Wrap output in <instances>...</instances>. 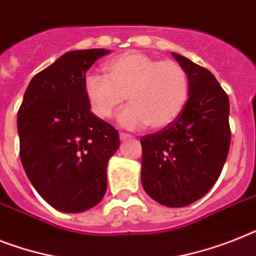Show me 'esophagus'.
<instances>
[{
  "label": "esophagus",
  "mask_w": 256,
  "mask_h": 256,
  "mask_svg": "<svg viewBox=\"0 0 256 256\" xmlns=\"http://www.w3.org/2000/svg\"><path fill=\"white\" fill-rule=\"evenodd\" d=\"M130 138H133V137L130 134H128V133H120V140L122 141L130 140Z\"/></svg>",
  "instance_id": "obj_1"
}]
</instances>
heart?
Wrapping results in <instances>:
<instances>
[{"label":"heart","instance_id":"heart-1","mask_svg":"<svg viewBox=\"0 0 256 256\" xmlns=\"http://www.w3.org/2000/svg\"><path fill=\"white\" fill-rule=\"evenodd\" d=\"M103 69L106 77L88 74L84 81L88 106L99 119H111L126 96L130 106L118 118L124 128L148 124L162 130L178 119L187 103L188 77L176 61L128 50L106 61Z\"/></svg>","mask_w":256,"mask_h":256}]
</instances>
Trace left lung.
Here are the masks:
<instances>
[{
	"label": "left lung",
	"instance_id": "obj_1",
	"mask_svg": "<svg viewBox=\"0 0 256 256\" xmlns=\"http://www.w3.org/2000/svg\"><path fill=\"white\" fill-rule=\"evenodd\" d=\"M171 54L187 73L188 99L174 123L141 137V183L153 200L180 208L206 195L222 171L230 108L226 92L208 69Z\"/></svg>",
	"mask_w": 256,
	"mask_h": 256
}]
</instances>
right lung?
<instances>
[{
    "instance_id": "1",
    "label": "right lung",
    "mask_w": 256,
    "mask_h": 256,
    "mask_svg": "<svg viewBox=\"0 0 256 256\" xmlns=\"http://www.w3.org/2000/svg\"><path fill=\"white\" fill-rule=\"evenodd\" d=\"M108 50H70L31 80L18 111L20 161L50 206L85 212L103 199L107 164L119 133L90 111L84 92L88 68Z\"/></svg>"
}]
</instances>
